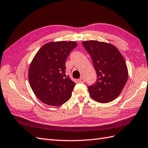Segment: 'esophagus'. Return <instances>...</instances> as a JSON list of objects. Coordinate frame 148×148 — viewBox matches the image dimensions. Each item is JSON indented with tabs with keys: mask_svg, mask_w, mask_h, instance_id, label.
<instances>
[{
	"mask_svg": "<svg viewBox=\"0 0 148 148\" xmlns=\"http://www.w3.org/2000/svg\"><path fill=\"white\" fill-rule=\"evenodd\" d=\"M77 81L79 82H80V83H83V82H84V79L82 78V77H81L80 79H79Z\"/></svg>",
	"mask_w": 148,
	"mask_h": 148,
	"instance_id": "obj_1",
	"label": "esophagus"
}]
</instances>
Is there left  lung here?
<instances>
[{
	"label": "left lung",
	"mask_w": 148,
	"mask_h": 148,
	"mask_svg": "<svg viewBox=\"0 0 148 148\" xmlns=\"http://www.w3.org/2000/svg\"><path fill=\"white\" fill-rule=\"evenodd\" d=\"M82 45L90 55L97 74L95 84L88 87L91 97L103 103L114 100L128 79L124 58L117 48L110 43L90 40L82 42Z\"/></svg>",
	"instance_id": "left-lung-1"
}]
</instances>
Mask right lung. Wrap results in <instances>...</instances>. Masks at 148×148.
Returning <instances> with one entry per match:
<instances>
[{
	"label": "right lung",
	"instance_id": "add662e5",
	"mask_svg": "<svg viewBox=\"0 0 148 148\" xmlns=\"http://www.w3.org/2000/svg\"><path fill=\"white\" fill-rule=\"evenodd\" d=\"M77 45L72 41L49 42L34 57L28 79L33 92L44 103L58 106L71 97L75 83L66 75V60Z\"/></svg>",
	"mask_w": 148,
	"mask_h": 148
}]
</instances>
